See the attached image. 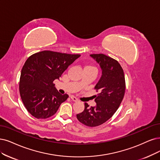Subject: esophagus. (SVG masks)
<instances>
[{
  "label": "esophagus",
  "mask_w": 160,
  "mask_h": 160,
  "mask_svg": "<svg viewBox=\"0 0 160 160\" xmlns=\"http://www.w3.org/2000/svg\"><path fill=\"white\" fill-rule=\"evenodd\" d=\"M70 99H72L73 102H78V99H77L76 98H75L74 96H70Z\"/></svg>",
  "instance_id": "obj_1"
}]
</instances>
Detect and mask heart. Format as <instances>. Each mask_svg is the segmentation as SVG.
Returning <instances> with one entry per match:
<instances>
[{"label": "heart", "mask_w": 160, "mask_h": 160, "mask_svg": "<svg viewBox=\"0 0 160 160\" xmlns=\"http://www.w3.org/2000/svg\"><path fill=\"white\" fill-rule=\"evenodd\" d=\"M85 68H94L93 67H92V66H87V67H86Z\"/></svg>", "instance_id": "obj_1"}]
</instances>
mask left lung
<instances>
[{
  "mask_svg": "<svg viewBox=\"0 0 160 160\" xmlns=\"http://www.w3.org/2000/svg\"><path fill=\"white\" fill-rule=\"evenodd\" d=\"M90 56L102 70V76L95 86L98 92L94 96L96 105L90 108L85 103L84 110L76 117L84 125L93 127L109 120L119 108L125 95V80L121 66L115 59L103 54Z\"/></svg>",
  "mask_w": 160,
  "mask_h": 160,
  "instance_id": "left-lung-1",
  "label": "left lung"
}]
</instances>
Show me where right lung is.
I'll return each mask as SVG.
<instances>
[{"instance_id": "right-lung-1", "label": "right lung", "mask_w": 160, "mask_h": 160, "mask_svg": "<svg viewBox=\"0 0 160 160\" xmlns=\"http://www.w3.org/2000/svg\"><path fill=\"white\" fill-rule=\"evenodd\" d=\"M80 55L51 51H41L29 57L23 66L19 89L28 111L37 119H47L56 113L68 96L62 95L53 84Z\"/></svg>"}]
</instances>
